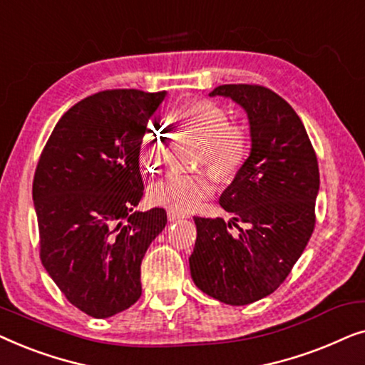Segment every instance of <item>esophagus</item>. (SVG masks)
Returning <instances> with one entry per match:
<instances>
[{
	"mask_svg": "<svg viewBox=\"0 0 365 365\" xmlns=\"http://www.w3.org/2000/svg\"><path fill=\"white\" fill-rule=\"evenodd\" d=\"M184 217H186V214L174 211V209H169V211H168L169 221H178V219H184Z\"/></svg>",
	"mask_w": 365,
	"mask_h": 365,
	"instance_id": "esophagus-1",
	"label": "esophagus"
}]
</instances>
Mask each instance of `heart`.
I'll list each match as a JSON object with an SVG mask.
<instances>
[{
	"label": "heart",
	"instance_id": "b5f03b06",
	"mask_svg": "<svg viewBox=\"0 0 365 365\" xmlns=\"http://www.w3.org/2000/svg\"><path fill=\"white\" fill-rule=\"evenodd\" d=\"M179 126L191 129L202 139L199 163L209 164L217 176H232L247 156L249 139L244 128L229 123L226 109L209 99H194L173 111ZM168 134L161 126H149L141 143V163L148 173L158 171L166 161ZM212 192V174L209 171H173L149 189L153 202L179 212H189Z\"/></svg>",
	"mask_w": 365,
	"mask_h": 365
}]
</instances>
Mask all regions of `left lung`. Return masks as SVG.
I'll list each match as a JSON object with an SVG mask.
<instances>
[{
    "mask_svg": "<svg viewBox=\"0 0 365 365\" xmlns=\"http://www.w3.org/2000/svg\"><path fill=\"white\" fill-rule=\"evenodd\" d=\"M209 96L231 98L246 111L251 153L219 197L231 221L194 217L197 237L189 269L207 296L246 306L281 286L312 236L317 158L301 118L271 89L222 84ZM237 222L248 227L232 237Z\"/></svg>",
    "mask_w": 365,
    "mask_h": 365,
    "instance_id": "8db88e82",
    "label": "left lung"
}]
</instances>
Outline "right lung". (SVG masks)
Masks as SVG:
<instances>
[{
    "mask_svg": "<svg viewBox=\"0 0 365 365\" xmlns=\"http://www.w3.org/2000/svg\"><path fill=\"white\" fill-rule=\"evenodd\" d=\"M166 91H101L63 114L39 158L33 201L39 256L69 302L96 319L141 297V261L168 222L143 197L139 151Z\"/></svg>",
    "mask_w": 365,
    "mask_h": 365,
    "instance_id": "1",
    "label": "right lung"
}]
</instances>
